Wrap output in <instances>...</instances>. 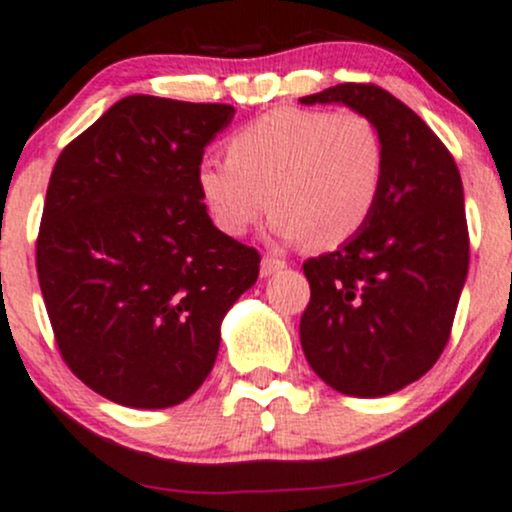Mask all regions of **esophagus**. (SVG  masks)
Returning a JSON list of instances; mask_svg holds the SVG:
<instances>
[{
	"label": "esophagus",
	"instance_id": "obj_1",
	"mask_svg": "<svg viewBox=\"0 0 512 512\" xmlns=\"http://www.w3.org/2000/svg\"><path fill=\"white\" fill-rule=\"evenodd\" d=\"M286 262L279 260V257H272V255H265L262 257V265H260V274L262 277H272L274 272H279V269H284Z\"/></svg>",
	"mask_w": 512,
	"mask_h": 512
}]
</instances>
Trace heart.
<instances>
[{"mask_svg":"<svg viewBox=\"0 0 512 512\" xmlns=\"http://www.w3.org/2000/svg\"><path fill=\"white\" fill-rule=\"evenodd\" d=\"M386 177V145L357 111L277 109L228 140V157L196 165V189L211 221L243 235L265 216L284 243L333 250L367 226Z\"/></svg>","mask_w":512,"mask_h":512,"instance_id":"heart-1","label":"heart"}]
</instances>
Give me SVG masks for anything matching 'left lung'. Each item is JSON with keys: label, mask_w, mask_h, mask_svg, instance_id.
Masks as SVG:
<instances>
[{"label": "left lung", "mask_w": 512, "mask_h": 512, "mask_svg": "<svg viewBox=\"0 0 512 512\" xmlns=\"http://www.w3.org/2000/svg\"><path fill=\"white\" fill-rule=\"evenodd\" d=\"M299 101L350 106L384 138V189L367 226L303 262L311 301L301 347L330 389L389 396L428 372L449 340L469 272L462 177L428 123L376 84L345 82Z\"/></svg>", "instance_id": "1"}]
</instances>
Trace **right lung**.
<instances>
[{
  "label": "right lung",
  "mask_w": 512,
  "mask_h": 512,
  "mask_svg": "<svg viewBox=\"0 0 512 512\" xmlns=\"http://www.w3.org/2000/svg\"><path fill=\"white\" fill-rule=\"evenodd\" d=\"M228 104L131 94L60 153L36 267L60 355L128 408H170L204 384L221 323L260 255L221 233L196 189Z\"/></svg>",
  "instance_id": "obj_1"
}]
</instances>
